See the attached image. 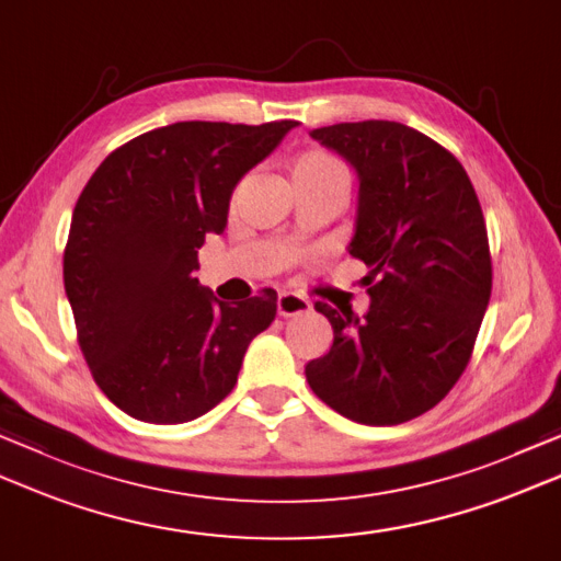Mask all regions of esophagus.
Returning a JSON list of instances; mask_svg holds the SVG:
<instances>
[{"label":"esophagus","instance_id":"obj_1","mask_svg":"<svg viewBox=\"0 0 561 561\" xmlns=\"http://www.w3.org/2000/svg\"><path fill=\"white\" fill-rule=\"evenodd\" d=\"M277 311L279 316L289 318V316H299L311 311V301L306 299L301 294H294V291H282L279 299H277Z\"/></svg>","mask_w":561,"mask_h":561}]
</instances>
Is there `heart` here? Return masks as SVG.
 Listing matches in <instances>:
<instances>
[{"label": "heart", "mask_w": 561, "mask_h": 561, "mask_svg": "<svg viewBox=\"0 0 561 561\" xmlns=\"http://www.w3.org/2000/svg\"><path fill=\"white\" fill-rule=\"evenodd\" d=\"M294 172H337V174H345V168H343V164H340L337 158L331 156V152L306 150V152H301L299 158L294 160L291 174ZM345 178H347V174H345Z\"/></svg>", "instance_id": "obj_1"}]
</instances>
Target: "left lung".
Masks as SVG:
<instances>
[{"label": "left lung", "instance_id": "8db88e82", "mask_svg": "<svg viewBox=\"0 0 561 561\" xmlns=\"http://www.w3.org/2000/svg\"><path fill=\"white\" fill-rule=\"evenodd\" d=\"M359 174L350 255L369 274V311H316L331 353L306 365L323 403L365 425H399L440 403L467 369L491 299L484 211L453 152L397 121L311 130Z\"/></svg>", "mask_w": 561, "mask_h": 561}]
</instances>
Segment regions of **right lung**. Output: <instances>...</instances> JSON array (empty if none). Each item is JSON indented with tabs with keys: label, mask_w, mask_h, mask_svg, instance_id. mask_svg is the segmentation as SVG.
<instances>
[{
	"label": "right lung",
	"mask_w": 561,
	"mask_h": 561,
	"mask_svg": "<svg viewBox=\"0 0 561 561\" xmlns=\"http://www.w3.org/2000/svg\"><path fill=\"white\" fill-rule=\"evenodd\" d=\"M296 121H180L106 156L75 204L62 255L77 343L96 387L130 419L186 423L233 391L277 291L228 306L192 277L248 170Z\"/></svg>",
	"instance_id": "obj_1"
}]
</instances>
